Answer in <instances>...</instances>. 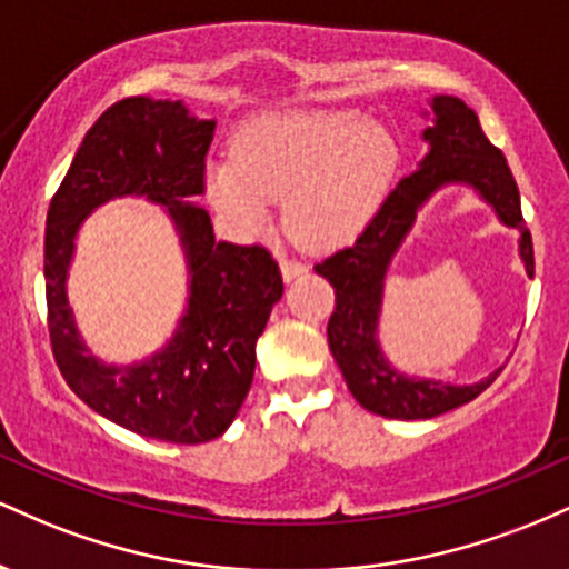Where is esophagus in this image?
Segmentation results:
<instances>
[{
  "label": "esophagus",
  "mask_w": 569,
  "mask_h": 569,
  "mask_svg": "<svg viewBox=\"0 0 569 569\" xmlns=\"http://www.w3.org/2000/svg\"><path fill=\"white\" fill-rule=\"evenodd\" d=\"M305 272H307V267L302 262H293V259H280V276H283L286 283L293 278L305 276Z\"/></svg>",
  "instance_id": "34e87169"
}]
</instances>
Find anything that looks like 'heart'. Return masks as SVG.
<instances>
[{
    "instance_id": "b5f03b06",
    "label": "heart",
    "mask_w": 569,
    "mask_h": 569,
    "mask_svg": "<svg viewBox=\"0 0 569 569\" xmlns=\"http://www.w3.org/2000/svg\"><path fill=\"white\" fill-rule=\"evenodd\" d=\"M398 143L380 122L337 109H291L248 122L232 160L206 166L213 211L234 232L257 234L280 217L307 248H335L356 238L388 194Z\"/></svg>"
}]
</instances>
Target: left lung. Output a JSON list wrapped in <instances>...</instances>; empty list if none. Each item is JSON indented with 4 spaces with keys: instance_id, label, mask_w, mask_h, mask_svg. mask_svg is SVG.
Masks as SVG:
<instances>
[{
    "instance_id": "left-lung-1",
    "label": "left lung",
    "mask_w": 569,
    "mask_h": 569,
    "mask_svg": "<svg viewBox=\"0 0 569 569\" xmlns=\"http://www.w3.org/2000/svg\"><path fill=\"white\" fill-rule=\"evenodd\" d=\"M422 141L428 152L420 168L398 181L356 243L316 264V272L335 286L337 297L326 329L331 356L352 398L390 420H430L452 411L473 401L502 371L500 367L479 382L455 385L403 375L385 356L380 345L385 278L422 206L443 187H471L500 224L519 230V259L527 276L532 278L535 272L532 238L521 219L511 168L500 149L489 143L473 109L455 96H433Z\"/></svg>"
}]
</instances>
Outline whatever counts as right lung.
<instances>
[{
    "mask_svg": "<svg viewBox=\"0 0 569 569\" xmlns=\"http://www.w3.org/2000/svg\"><path fill=\"white\" fill-rule=\"evenodd\" d=\"M213 130L217 120L192 114L184 101L133 96L112 103L84 133L44 230L48 326L63 380L107 420L171 443L211 441L232 426L253 380L257 339L283 297L270 251L217 240L198 206ZM117 197L166 207L188 262V307L172 339L130 365L89 352L66 297L76 234Z\"/></svg>",
    "mask_w": 569,
    "mask_h": 569,
    "instance_id": "right-lung-1",
    "label": "right lung"
}]
</instances>
